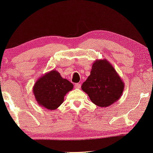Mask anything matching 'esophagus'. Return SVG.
<instances>
[{
    "label": "esophagus",
    "mask_w": 153,
    "mask_h": 153,
    "mask_svg": "<svg viewBox=\"0 0 153 153\" xmlns=\"http://www.w3.org/2000/svg\"><path fill=\"white\" fill-rule=\"evenodd\" d=\"M81 85L80 83H76L74 85V87H75V88H76V89L81 88Z\"/></svg>",
    "instance_id": "1"
}]
</instances>
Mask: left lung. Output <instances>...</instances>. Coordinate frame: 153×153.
Returning a JSON list of instances; mask_svg holds the SVG:
<instances>
[{
  "label": "left lung",
  "mask_w": 153,
  "mask_h": 153,
  "mask_svg": "<svg viewBox=\"0 0 153 153\" xmlns=\"http://www.w3.org/2000/svg\"><path fill=\"white\" fill-rule=\"evenodd\" d=\"M124 85L119 74L107 59H96L81 89L94 104L106 108L120 99Z\"/></svg>",
  "instance_id": "1"
}]
</instances>
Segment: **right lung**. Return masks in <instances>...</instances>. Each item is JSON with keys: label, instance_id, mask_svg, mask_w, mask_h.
<instances>
[{"label": "right lung", "instance_id": "1", "mask_svg": "<svg viewBox=\"0 0 153 153\" xmlns=\"http://www.w3.org/2000/svg\"><path fill=\"white\" fill-rule=\"evenodd\" d=\"M72 89L73 84L53 70L37 80L32 91L39 105L53 111L63 103L64 96Z\"/></svg>", "mask_w": 153, "mask_h": 153}]
</instances>
